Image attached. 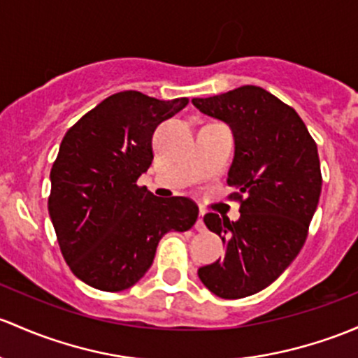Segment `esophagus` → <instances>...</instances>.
I'll return each instance as SVG.
<instances>
[{
	"instance_id": "1",
	"label": "esophagus",
	"mask_w": 358,
	"mask_h": 358,
	"mask_svg": "<svg viewBox=\"0 0 358 358\" xmlns=\"http://www.w3.org/2000/svg\"><path fill=\"white\" fill-rule=\"evenodd\" d=\"M204 213L206 210L204 209H201V213H199V220L195 221V231H199V233H204L206 231V224H204Z\"/></svg>"
}]
</instances>
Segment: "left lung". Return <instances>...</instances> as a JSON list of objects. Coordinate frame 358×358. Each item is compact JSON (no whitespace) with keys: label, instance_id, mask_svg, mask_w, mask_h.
<instances>
[{"label":"left lung","instance_id":"8db88e82","mask_svg":"<svg viewBox=\"0 0 358 358\" xmlns=\"http://www.w3.org/2000/svg\"><path fill=\"white\" fill-rule=\"evenodd\" d=\"M192 103L233 131L228 185L240 201L238 221L204 216L227 252L197 274L214 295L243 299L278 280L306 243L322 187L317 145L296 111L257 85Z\"/></svg>","mask_w":358,"mask_h":358}]
</instances>
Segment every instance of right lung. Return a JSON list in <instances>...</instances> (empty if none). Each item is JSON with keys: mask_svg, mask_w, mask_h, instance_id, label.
Returning a JSON list of instances; mask_svg holds the SVG:
<instances>
[{"mask_svg": "<svg viewBox=\"0 0 358 358\" xmlns=\"http://www.w3.org/2000/svg\"><path fill=\"white\" fill-rule=\"evenodd\" d=\"M189 104L137 90L106 97L63 137L51 168L48 209L71 273L89 287L122 292L150 268L168 231H187L199 208L159 199L137 180L152 163V134Z\"/></svg>", "mask_w": 358, "mask_h": 358, "instance_id": "1", "label": "right lung"}]
</instances>
